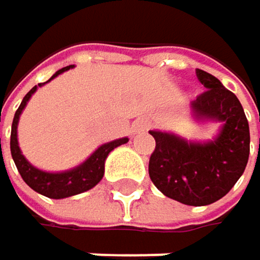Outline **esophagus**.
Listing matches in <instances>:
<instances>
[{"label": "esophagus", "mask_w": 260, "mask_h": 260, "mask_svg": "<svg viewBox=\"0 0 260 260\" xmlns=\"http://www.w3.org/2000/svg\"><path fill=\"white\" fill-rule=\"evenodd\" d=\"M149 120H146V119H138V120H135L133 122V132L135 133H143V132H146V130H149Z\"/></svg>", "instance_id": "1"}]
</instances>
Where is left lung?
<instances>
[{"mask_svg":"<svg viewBox=\"0 0 260 260\" xmlns=\"http://www.w3.org/2000/svg\"><path fill=\"white\" fill-rule=\"evenodd\" d=\"M196 77L206 91L190 105L194 117L218 120L223 127L207 143L150 130L155 150L149 160V176L165 196L199 207L226 196L243 174L249 157V125L242 103L220 80L201 69Z\"/></svg>","mask_w":260,"mask_h":260,"instance_id":"left-lung-1","label":"left lung"}]
</instances>
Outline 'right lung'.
<instances>
[{
	"label": "right lung",
	"mask_w": 260,
	"mask_h": 260,
	"mask_svg": "<svg viewBox=\"0 0 260 260\" xmlns=\"http://www.w3.org/2000/svg\"><path fill=\"white\" fill-rule=\"evenodd\" d=\"M70 67L72 66L62 67L61 70L56 72V74L48 81H51L54 77L61 75L62 72L69 70ZM44 84L45 83H40L39 86H44ZM39 86H34L31 91L25 97H23L18 110L15 111L14 120H12L11 153H12V158L15 161V166L18 169L21 179L25 180L34 191L44 194L47 198H51V199H64V198L75 196V194H80V193H84L87 190L94 188V186L103 177V173H105V160H107L108 153L113 149H116L117 146L125 144L128 141V138H120V140H114V141H110L107 144H102L84 163H81L80 166H77L74 169H69V171H62V173H47V171H42V169L34 168L25 157H23V153H21V150L18 147L17 125H18V119H20L21 111L25 110L28 100L37 91Z\"/></svg>",
	"instance_id": "obj_1"
}]
</instances>
